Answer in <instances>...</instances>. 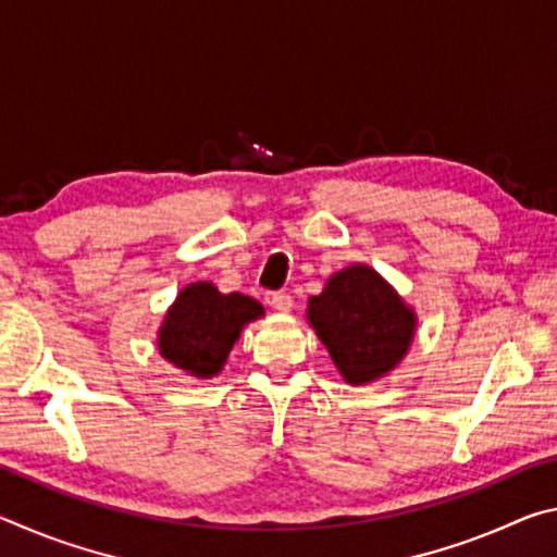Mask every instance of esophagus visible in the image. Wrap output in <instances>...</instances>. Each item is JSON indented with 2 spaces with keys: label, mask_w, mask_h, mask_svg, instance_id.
I'll return each mask as SVG.
<instances>
[{
  "label": "esophagus",
  "mask_w": 557,
  "mask_h": 557,
  "mask_svg": "<svg viewBox=\"0 0 557 557\" xmlns=\"http://www.w3.org/2000/svg\"><path fill=\"white\" fill-rule=\"evenodd\" d=\"M265 301L272 309H277V312H289V307H292V297L287 295V292H268Z\"/></svg>",
  "instance_id": "34e87169"
}]
</instances>
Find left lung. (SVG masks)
<instances>
[{"instance_id": "obj_1", "label": "left lung", "mask_w": 557, "mask_h": 557, "mask_svg": "<svg viewBox=\"0 0 557 557\" xmlns=\"http://www.w3.org/2000/svg\"><path fill=\"white\" fill-rule=\"evenodd\" d=\"M309 324L329 348L346 383L361 385L395 369L408 351L414 314L379 272L351 265L309 299Z\"/></svg>"}]
</instances>
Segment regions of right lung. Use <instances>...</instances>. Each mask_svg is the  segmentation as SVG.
Segmentation results:
<instances>
[{
	"instance_id": "obj_1",
	"label": "right lung",
	"mask_w": 557,
	"mask_h": 557,
	"mask_svg": "<svg viewBox=\"0 0 557 557\" xmlns=\"http://www.w3.org/2000/svg\"><path fill=\"white\" fill-rule=\"evenodd\" d=\"M262 317V305L256 299L215 289L211 282H196L182 289L174 307L169 309L159 351L178 369L199 379H211L221 371L240 329Z\"/></svg>"
}]
</instances>
